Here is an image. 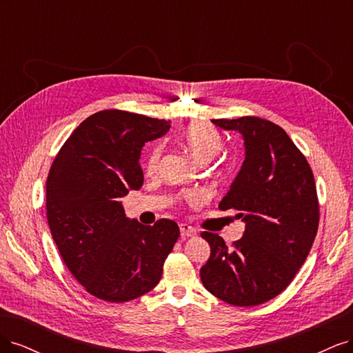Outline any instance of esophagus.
Masks as SVG:
<instances>
[{
  "instance_id": "obj_1",
  "label": "esophagus",
  "mask_w": 353,
  "mask_h": 353,
  "mask_svg": "<svg viewBox=\"0 0 353 353\" xmlns=\"http://www.w3.org/2000/svg\"><path fill=\"white\" fill-rule=\"evenodd\" d=\"M179 230H181V237H183V239L196 236V230L191 225H188V223H181Z\"/></svg>"
}]
</instances>
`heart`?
Masks as SVG:
<instances>
[{"label":"heart","instance_id":"obj_1","mask_svg":"<svg viewBox=\"0 0 353 353\" xmlns=\"http://www.w3.org/2000/svg\"><path fill=\"white\" fill-rule=\"evenodd\" d=\"M183 143L190 156L199 163L209 162V160L215 157L223 147L222 135L215 130V128L206 122L190 123L183 132ZM160 154H162V147L156 145L152 148L145 163L147 172H153L156 169ZM187 199L191 201H196L199 200V196L191 193L187 196Z\"/></svg>","mask_w":353,"mask_h":353}]
</instances>
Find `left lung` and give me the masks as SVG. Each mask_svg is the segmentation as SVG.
Listing matches in <instances>:
<instances>
[{
	"instance_id": "obj_1",
	"label": "left lung",
	"mask_w": 353,
	"mask_h": 353,
	"mask_svg": "<svg viewBox=\"0 0 353 353\" xmlns=\"http://www.w3.org/2000/svg\"><path fill=\"white\" fill-rule=\"evenodd\" d=\"M212 123L243 137V165L219 209L237 210L245 230L232 249L218 234L201 232L210 258L200 279L230 305H261L292 283L312 248L319 221L314 174L279 125L254 116Z\"/></svg>"
}]
</instances>
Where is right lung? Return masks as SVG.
<instances>
[{
    "instance_id": "right-lung-1",
    "label": "right lung",
    "mask_w": 353,
    "mask_h": 353,
    "mask_svg": "<svg viewBox=\"0 0 353 353\" xmlns=\"http://www.w3.org/2000/svg\"><path fill=\"white\" fill-rule=\"evenodd\" d=\"M170 121L123 110L87 117L63 144L47 178V219L63 261L85 290L122 303L159 284L179 237L176 222L153 227L125 215L121 197L143 185L145 143Z\"/></svg>"
}]
</instances>
